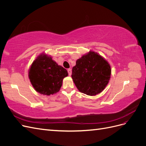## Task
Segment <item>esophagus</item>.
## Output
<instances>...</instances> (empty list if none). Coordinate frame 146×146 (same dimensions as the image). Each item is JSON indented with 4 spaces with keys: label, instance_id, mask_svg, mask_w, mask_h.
<instances>
[{
    "label": "esophagus",
    "instance_id": "esophagus-1",
    "mask_svg": "<svg viewBox=\"0 0 146 146\" xmlns=\"http://www.w3.org/2000/svg\"><path fill=\"white\" fill-rule=\"evenodd\" d=\"M68 72L69 74V76H71V74H72V70H71V69H68Z\"/></svg>",
    "mask_w": 146,
    "mask_h": 146
}]
</instances>
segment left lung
Masks as SVG:
<instances>
[{
  "label": "left lung",
  "instance_id": "8db88e82",
  "mask_svg": "<svg viewBox=\"0 0 146 146\" xmlns=\"http://www.w3.org/2000/svg\"><path fill=\"white\" fill-rule=\"evenodd\" d=\"M110 64L98 53L90 51L76 61L72 78L78 90L88 96H96L105 89L111 77Z\"/></svg>",
  "mask_w": 146,
  "mask_h": 146
}]
</instances>
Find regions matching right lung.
<instances>
[{"label":"right lung","mask_w":146,"mask_h":146,"mask_svg":"<svg viewBox=\"0 0 146 146\" xmlns=\"http://www.w3.org/2000/svg\"><path fill=\"white\" fill-rule=\"evenodd\" d=\"M68 76L67 70L45 53L36 57L29 70V78L35 91L46 96L59 92L63 78Z\"/></svg>","instance_id":"add662e5"}]
</instances>
